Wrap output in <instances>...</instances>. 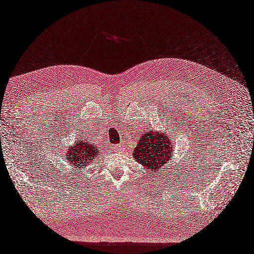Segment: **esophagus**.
Segmentation results:
<instances>
[{"instance_id": "esophagus-1", "label": "esophagus", "mask_w": 254, "mask_h": 254, "mask_svg": "<svg viewBox=\"0 0 254 254\" xmlns=\"http://www.w3.org/2000/svg\"><path fill=\"white\" fill-rule=\"evenodd\" d=\"M114 151H117V152H122V150H124V144L120 143V144H115V146L112 147Z\"/></svg>"}]
</instances>
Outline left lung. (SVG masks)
<instances>
[{
    "label": "left lung",
    "mask_w": 254,
    "mask_h": 254,
    "mask_svg": "<svg viewBox=\"0 0 254 254\" xmlns=\"http://www.w3.org/2000/svg\"><path fill=\"white\" fill-rule=\"evenodd\" d=\"M172 139L169 137V133L149 130L139 138L137 147L133 150L134 160L149 169L150 172L161 171L171 158Z\"/></svg>",
    "instance_id": "left-lung-1"
}]
</instances>
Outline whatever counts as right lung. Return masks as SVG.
I'll return each instance as SVG.
<instances>
[{
	"mask_svg": "<svg viewBox=\"0 0 254 254\" xmlns=\"http://www.w3.org/2000/svg\"><path fill=\"white\" fill-rule=\"evenodd\" d=\"M100 146L92 143V139L89 136L79 139L73 147L66 152V160L68 163L73 167V170H80L89 167L90 163L94 161V159L100 152Z\"/></svg>",
	"mask_w": 254,
	"mask_h": 254,
	"instance_id": "obj_1",
	"label": "right lung"
}]
</instances>
